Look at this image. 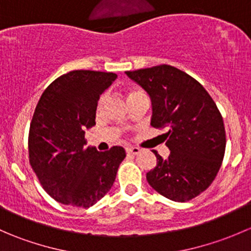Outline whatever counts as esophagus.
Here are the masks:
<instances>
[{
    "instance_id": "1",
    "label": "esophagus",
    "mask_w": 251,
    "mask_h": 251,
    "mask_svg": "<svg viewBox=\"0 0 251 251\" xmlns=\"http://www.w3.org/2000/svg\"><path fill=\"white\" fill-rule=\"evenodd\" d=\"M141 149L137 148V147H127L126 148V153L127 154H131V155H136V154L140 153Z\"/></svg>"
}]
</instances>
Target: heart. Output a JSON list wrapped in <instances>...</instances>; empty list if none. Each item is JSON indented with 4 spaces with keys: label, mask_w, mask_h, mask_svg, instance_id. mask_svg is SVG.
<instances>
[{
    "label": "heart",
    "mask_w": 251,
    "mask_h": 251,
    "mask_svg": "<svg viewBox=\"0 0 251 251\" xmlns=\"http://www.w3.org/2000/svg\"><path fill=\"white\" fill-rule=\"evenodd\" d=\"M140 93H144V92H143V91H141V90H137V88H133V90H131L130 92H128V98L133 97V96H136V95H140ZM103 100H104V97H100V102H98V105H97V108H98V109H100V105H102V103H103Z\"/></svg>",
    "instance_id": "heart-1"
}]
</instances>
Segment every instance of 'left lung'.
Wrapping results in <instances>:
<instances>
[{
    "mask_svg": "<svg viewBox=\"0 0 251 251\" xmlns=\"http://www.w3.org/2000/svg\"><path fill=\"white\" fill-rule=\"evenodd\" d=\"M148 92L153 127H168V159L158 151L155 168L147 173L153 189L174 201H188L209 188L226 149L224 119L203 86L171 65L126 72Z\"/></svg>",
    "mask_w": 251,
    "mask_h": 251,
    "instance_id": "1",
    "label": "left lung"
}]
</instances>
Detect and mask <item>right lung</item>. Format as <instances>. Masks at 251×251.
<instances>
[{
	"mask_svg": "<svg viewBox=\"0 0 251 251\" xmlns=\"http://www.w3.org/2000/svg\"><path fill=\"white\" fill-rule=\"evenodd\" d=\"M115 78L114 73L69 72L48 86L35 108L29 163L42 188L58 203L86 209L113 187L125 149L85 148V130L96 125L100 96Z\"/></svg>",
	"mask_w": 251,
	"mask_h": 251,
	"instance_id": "1",
	"label": "right lung"
}]
</instances>
